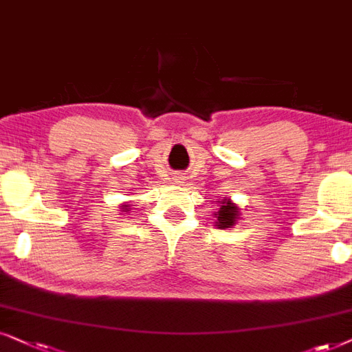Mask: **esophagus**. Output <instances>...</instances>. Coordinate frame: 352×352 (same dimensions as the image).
<instances>
[{"label": "esophagus", "mask_w": 352, "mask_h": 352, "mask_svg": "<svg viewBox=\"0 0 352 352\" xmlns=\"http://www.w3.org/2000/svg\"><path fill=\"white\" fill-rule=\"evenodd\" d=\"M175 180H179V182H177V184H184V182H180L182 179H175Z\"/></svg>", "instance_id": "esophagus-1"}]
</instances>
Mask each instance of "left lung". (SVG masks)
I'll use <instances>...</instances> for the list:
<instances>
[{"instance_id": "obj_1", "label": "left lung", "mask_w": 352, "mask_h": 352, "mask_svg": "<svg viewBox=\"0 0 352 352\" xmlns=\"http://www.w3.org/2000/svg\"><path fill=\"white\" fill-rule=\"evenodd\" d=\"M240 206H236L232 199H222L220 201L219 210L214 214L215 227L222 228V230L232 228L240 220Z\"/></svg>"}]
</instances>
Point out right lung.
Masks as SVG:
<instances>
[{
  "mask_svg": "<svg viewBox=\"0 0 352 352\" xmlns=\"http://www.w3.org/2000/svg\"><path fill=\"white\" fill-rule=\"evenodd\" d=\"M129 210H130V204L129 203H122L120 204V212H129Z\"/></svg>",
  "mask_w": 352,
  "mask_h": 352,
  "instance_id": "right-lung-1",
  "label": "right lung"
}]
</instances>
